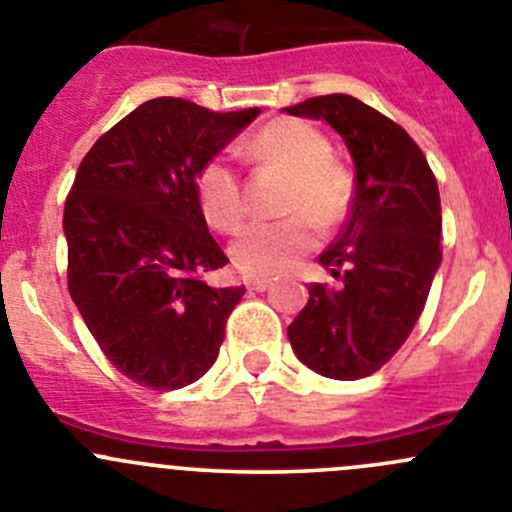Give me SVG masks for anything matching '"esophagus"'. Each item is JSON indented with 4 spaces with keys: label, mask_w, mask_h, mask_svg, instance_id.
<instances>
[{
    "label": "esophagus",
    "mask_w": 512,
    "mask_h": 512,
    "mask_svg": "<svg viewBox=\"0 0 512 512\" xmlns=\"http://www.w3.org/2000/svg\"><path fill=\"white\" fill-rule=\"evenodd\" d=\"M245 285L250 290H255V293H262V290H267L272 285V278H247Z\"/></svg>",
    "instance_id": "34e87169"
}]
</instances>
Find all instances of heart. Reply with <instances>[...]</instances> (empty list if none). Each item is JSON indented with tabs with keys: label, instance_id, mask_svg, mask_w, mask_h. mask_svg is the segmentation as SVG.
I'll return each mask as SVG.
<instances>
[{
	"label": "heart",
	"instance_id": "b5f03b06",
	"mask_svg": "<svg viewBox=\"0 0 512 512\" xmlns=\"http://www.w3.org/2000/svg\"><path fill=\"white\" fill-rule=\"evenodd\" d=\"M257 161L290 174L280 222H257L232 242L234 267L247 278H272L313 250L315 224L333 229L351 204V176L331 156L321 131L298 118L272 121L252 138ZM197 202L204 219L219 232L240 229L247 217V194L240 174L224 156H214L197 174Z\"/></svg>",
	"mask_w": 512,
	"mask_h": 512
}]
</instances>
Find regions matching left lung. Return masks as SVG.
Instances as JSON below:
<instances>
[{
  "label": "left lung",
  "instance_id": "8db88e82",
  "mask_svg": "<svg viewBox=\"0 0 512 512\" xmlns=\"http://www.w3.org/2000/svg\"><path fill=\"white\" fill-rule=\"evenodd\" d=\"M285 113L326 121L356 166L351 214L318 257L338 285H308L290 346L315 374L364 379L404 346L442 262L437 179L414 138L353 95H318Z\"/></svg>",
  "mask_w": 512,
  "mask_h": 512
}]
</instances>
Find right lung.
Listing matches in <instances>:
<instances>
[{
  "label": "right lung",
  "instance_id": "add662e5",
  "mask_svg": "<svg viewBox=\"0 0 512 512\" xmlns=\"http://www.w3.org/2000/svg\"><path fill=\"white\" fill-rule=\"evenodd\" d=\"M260 108L214 113L184 98L138 105L93 143L65 199L68 290L113 366L174 391L217 361L245 288H209L227 265L197 202V174Z\"/></svg>",
  "mask_w": 512,
  "mask_h": 512
}]
</instances>
